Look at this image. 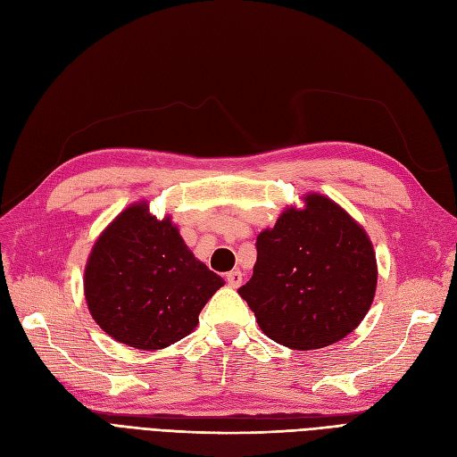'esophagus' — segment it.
I'll return each instance as SVG.
<instances>
[{"mask_svg":"<svg viewBox=\"0 0 457 457\" xmlns=\"http://www.w3.org/2000/svg\"><path fill=\"white\" fill-rule=\"evenodd\" d=\"M242 280H244V274L240 270H230L227 274V282H228L230 287H240Z\"/></svg>","mask_w":457,"mask_h":457,"instance_id":"34e87169","label":"esophagus"}]
</instances>
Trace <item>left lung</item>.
<instances>
[{
    "mask_svg": "<svg viewBox=\"0 0 457 457\" xmlns=\"http://www.w3.org/2000/svg\"><path fill=\"white\" fill-rule=\"evenodd\" d=\"M289 207L257 242L253 276L238 289L272 341L322 349L362 322L376 295V253L364 228L320 195Z\"/></svg>",
    "mask_w": 457,
    "mask_h": 457,
    "instance_id": "obj_1",
    "label": "left lung"
}]
</instances>
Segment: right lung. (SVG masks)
<instances>
[{
	"mask_svg": "<svg viewBox=\"0 0 457 457\" xmlns=\"http://www.w3.org/2000/svg\"><path fill=\"white\" fill-rule=\"evenodd\" d=\"M223 284L192 255L170 219L148 215L146 204L128 207L101 234L84 280L95 322L110 337L145 351L187 337Z\"/></svg>",
	"mask_w": 457,
	"mask_h": 457,
	"instance_id": "1",
	"label": "right lung"
}]
</instances>
